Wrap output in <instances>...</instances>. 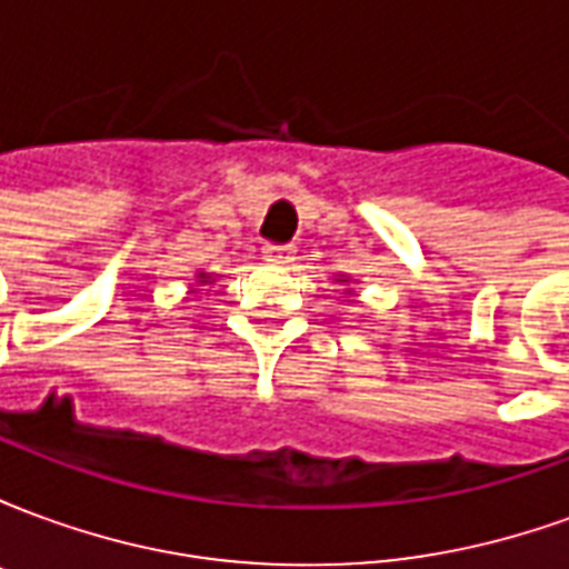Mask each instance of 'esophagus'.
Masks as SVG:
<instances>
[{
	"instance_id": "esophagus-1",
	"label": "esophagus",
	"mask_w": 569,
	"mask_h": 569,
	"mask_svg": "<svg viewBox=\"0 0 569 569\" xmlns=\"http://www.w3.org/2000/svg\"><path fill=\"white\" fill-rule=\"evenodd\" d=\"M264 261H271V264H292V261H296V249L268 243V247H264Z\"/></svg>"
}]
</instances>
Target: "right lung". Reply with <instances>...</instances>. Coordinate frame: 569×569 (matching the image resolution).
<instances>
[{
    "instance_id": "add662e5",
    "label": "right lung",
    "mask_w": 569,
    "mask_h": 569,
    "mask_svg": "<svg viewBox=\"0 0 569 569\" xmlns=\"http://www.w3.org/2000/svg\"><path fill=\"white\" fill-rule=\"evenodd\" d=\"M207 280H210V277H207V273H200V283H207Z\"/></svg>"
}]
</instances>
